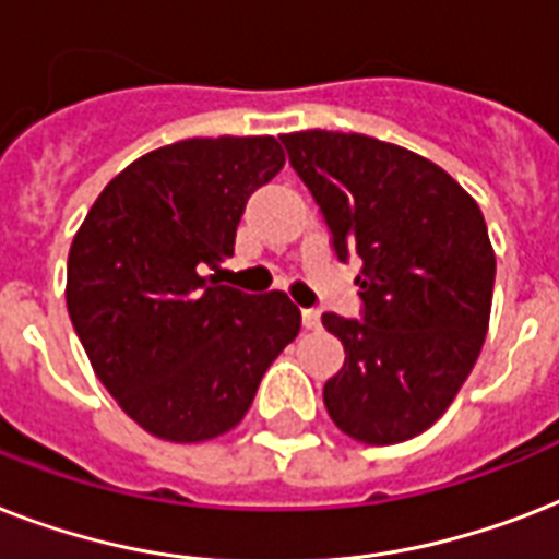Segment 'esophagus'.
I'll return each mask as SVG.
<instances>
[{
    "instance_id": "34e87169",
    "label": "esophagus",
    "mask_w": 559,
    "mask_h": 559,
    "mask_svg": "<svg viewBox=\"0 0 559 559\" xmlns=\"http://www.w3.org/2000/svg\"><path fill=\"white\" fill-rule=\"evenodd\" d=\"M301 322L307 331H319L322 328V313L319 310H301Z\"/></svg>"
}]
</instances>
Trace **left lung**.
I'll use <instances>...</instances> for the list:
<instances>
[{"mask_svg": "<svg viewBox=\"0 0 559 559\" xmlns=\"http://www.w3.org/2000/svg\"><path fill=\"white\" fill-rule=\"evenodd\" d=\"M340 261L362 258V319L324 313L345 366L324 406L354 441L415 438L450 408L490 324L496 254L485 214L455 179L417 153L362 133L281 135Z\"/></svg>", "mask_w": 559, "mask_h": 559, "instance_id": "8db88e82", "label": "left lung"}]
</instances>
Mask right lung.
I'll return each instance as SVG.
<instances>
[{
	"label": "right lung",
	"instance_id": "1",
	"mask_svg": "<svg viewBox=\"0 0 559 559\" xmlns=\"http://www.w3.org/2000/svg\"><path fill=\"white\" fill-rule=\"evenodd\" d=\"M281 168L272 135L168 144L127 165L74 235V333L104 389L162 441L235 429L301 331L287 293L249 296L205 275L235 254L246 200Z\"/></svg>",
	"mask_w": 559,
	"mask_h": 559
}]
</instances>
